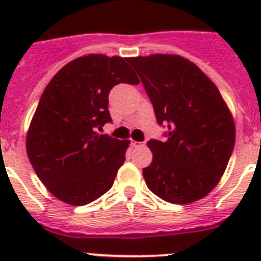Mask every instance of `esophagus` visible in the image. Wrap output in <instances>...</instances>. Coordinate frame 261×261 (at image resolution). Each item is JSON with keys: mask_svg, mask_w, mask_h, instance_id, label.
Returning a JSON list of instances; mask_svg holds the SVG:
<instances>
[{"mask_svg": "<svg viewBox=\"0 0 261 261\" xmlns=\"http://www.w3.org/2000/svg\"><path fill=\"white\" fill-rule=\"evenodd\" d=\"M132 147H142L145 146V142H137V141H132Z\"/></svg>", "mask_w": 261, "mask_h": 261, "instance_id": "esophagus-1", "label": "esophagus"}]
</instances>
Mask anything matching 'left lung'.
<instances>
[{
	"mask_svg": "<svg viewBox=\"0 0 261 261\" xmlns=\"http://www.w3.org/2000/svg\"><path fill=\"white\" fill-rule=\"evenodd\" d=\"M153 103L165 142L150 140L147 188L171 204H191L211 193L225 172L235 144V123L213 81L179 55L129 57Z\"/></svg>",
	"mask_w": 261,
	"mask_h": 261,
	"instance_id": "left-lung-1",
	"label": "left lung"
}]
</instances>
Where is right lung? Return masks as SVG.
I'll return each instance as SVG.
<instances>
[{"label": "right lung", "instance_id": "1", "mask_svg": "<svg viewBox=\"0 0 261 261\" xmlns=\"http://www.w3.org/2000/svg\"><path fill=\"white\" fill-rule=\"evenodd\" d=\"M138 85L128 59L91 53L57 71L41 94L26 136L30 162L56 199L90 204L110 190L130 141L96 130L110 123L108 93Z\"/></svg>", "mask_w": 261, "mask_h": 261}]
</instances>
